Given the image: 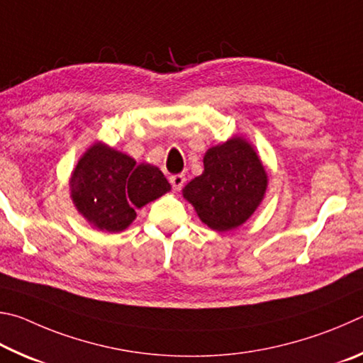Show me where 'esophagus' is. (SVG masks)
<instances>
[{
	"mask_svg": "<svg viewBox=\"0 0 363 363\" xmlns=\"http://www.w3.org/2000/svg\"><path fill=\"white\" fill-rule=\"evenodd\" d=\"M169 182H170L172 188H174V191H180V189L183 188V185H185V175H182V174L170 175L169 177Z\"/></svg>",
	"mask_w": 363,
	"mask_h": 363,
	"instance_id": "esophagus-1",
	"label": "esophagus"
}]
</instances>
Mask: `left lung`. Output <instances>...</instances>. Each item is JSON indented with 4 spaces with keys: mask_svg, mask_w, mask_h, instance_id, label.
I'll list each match as a JSON object with an SVG mask.
<instances>
[{
    "mask_svg": "<svg viewBox=\"0 0 363 363\" xmlns=\"http://www.w3.org/2000/svg\"><path fill=\"white\" fill-rule=\"evenodd\" d=\"M268 178L255 150L234 137L204 156V172L183 189L199 218L215 231L234 230L262 202Z\"/></svg>",
    "mask_w": 363,
    "mask_h": 363,
    "instance_id": "obj_1",
    "label": "left lung"
}]
</instances>
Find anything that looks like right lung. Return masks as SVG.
<instances>
[{
	"mask_svg": "<svg viewBox=\"0 0 363 363\" xmlns=\"http://www.w3.org/2000/svg\"><path fill=\"white\" fill-rule=\"evenodd\" d=\"M78 211L101 231L119 233L135 218V208L170 189L155 165L140 164L101 143H95L79 159L69 180Z\"/></svg>",
	"mask_w": 363,
	"mask_h": 363,
	"instance_id": "right-lung-1",
	"label": "right lung"
}]
</instances>
